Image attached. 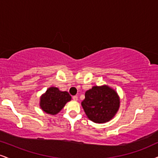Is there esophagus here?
<instances>
[{"mask_svg":"<svg viewBox=\"0 0 158 158\" xmlns=\"http://www.w3.org/2000/svg\"><path fill=\"white\" fill-rule=\"evenodd\" d=\"M73 100L74 101H77V100H78V97H77V96H73Z\"/></svg>","mask_w":158,"mask_h":158,"instance_id":"1","label":"esophagus"}]
</instances>
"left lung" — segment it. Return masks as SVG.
<instances>
[{
  "mask_svg": "<svg viewBox=\"0 0 158 158\" xmlns=\"http://www.w3.org/2000/svg\"><path fill=\"white\" fill-rule=\"evenodd\" d=\"M81 106L89 119L94 123H106L118 112L120 97L116 91L108 85H94L85 91Z\"/></svg>",
  "mask_w": 158,
  "mask_h": 158,
  "instance_id": "left-lung-1",
  "label": "left lung"
}]
</instances>
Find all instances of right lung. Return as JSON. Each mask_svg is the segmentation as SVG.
I'll return each instance as SVG.
<instances>
[{
    "mask_svg": "<svg viewBox=\"0 0 158 158\" xmlns=\"http://www.w3.org/2000/svg\"><path fill=\"white\" fill-rule=\"evenodd\" d=\"M72 100L67 91H62L56 87H50L40 99V108L46 114L54 116Z\"/></svg>",
    "mask_w": 158,
    "mask_h": 158,
    "instance_id": "right-lung-1",
    "label": "right lung"
}]
</instances>
